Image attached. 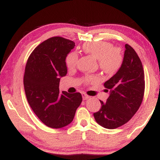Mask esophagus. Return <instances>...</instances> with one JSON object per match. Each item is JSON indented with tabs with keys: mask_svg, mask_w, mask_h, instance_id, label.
<instances>
[{
	"mask_svg": "<svg viewBox=\"0 0 160 160\" xmlns=\"http://www.w3.org/2000/svg\"><path fill=\"white\" fill-rule=\"evenodd\" d=\"M82 99H83V100H87V99H89V98H90V96H89V95H86V93H84V92L82 93Z\"/></svg>",
	"mask_w": 160,
	"mask_h": 160,
	"instance_id": "esophagus-1",
	"label": "esophagus"
}]
</instances>
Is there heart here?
I'll list each match as a JSON object with an SVG mask.
<instances>
[{
  "label": "heart",
  "mask_w": 160,
  "mask_h": 160,
  "mask_svg": "<svg viewBox=\"0 0 160 160\" xmlns=\"http://www.w3.org/2000/svg\"><path fill=\"white\" fill-rule=\"evenodd\" d=\"M83 52L98 59V66L104 73L111 74L117 71L122 62V56L119 49L113 47V45L106 41H92L82 45ZM78 61V54L71 52L65 58L66 66L68 69L76 67ZM95 78H87L86 81H92Z\"/></svg>",
  "instance_id": "1"
}]
</instances>
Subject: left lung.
Masks as SVG:
<instances>
[{
    "label": "left lung",
    "mask_w": 160,
    "mask_h": 160,
    "mask_svg": "<svg viewBox=\"0 0 160 160\" xmlns=\"http://www.w3.org/2000/svg\"><path fill=\"white\" fill-rule=\"evenodd\" d=\"M123 60L116 74L104 82L110 91L106 102L100 101L101 109L93 113L95 120L104 128L113 129L131 120L144 98V73L138 56L131 46L126 44Z\"/></svg>",
    "instance_id": "left-lung-1"
}]
</instances>
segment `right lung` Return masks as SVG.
<instances>
[{"instance_id":"right-lung-1","label":"right lung","mask_w":160,"mask_h":160,"mask_svg":"<svg viewBox=\"0 0 160 160\" xmlns=\"http://www.w3.org/2000/svg\"><path fill=\"white\" fill-rule=\"evenodd\" d=\"M75 43L61 37L49 38L39 44L28 59L24 87L29 105L46 126L65 127L74 120L82 102L80 92H59L60 78L67 74L65 58Z\"/></svg>"}]
</instances>
